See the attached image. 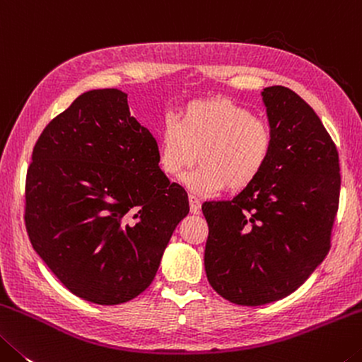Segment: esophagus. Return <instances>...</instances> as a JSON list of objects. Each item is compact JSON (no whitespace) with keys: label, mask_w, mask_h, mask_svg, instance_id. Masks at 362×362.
<instances>
[{"label":"esophagus","mask_w":362,"mask_h":362,"mask_svg":"<svg viewBox=\"0 0 362 362\" xmlns=\"http://www.w3.org/2000/svg\"><path fill=\"white\" fill-rule=\"evenodd\" d=\"M189 206H191L192 215H199L200 206H202V204H200V200L195 197V195H189Z\"/></svg>","instance_id":"esophagus-1"}]
</instances>
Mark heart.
Segmentation results:
<instances>
[{"label": "heart", "mask_w": 362, "mask_h": 362, "mask_svg": "<svg viewBox=\"0 0 362 362\" xmlns=\"http://www.w3.org/2000/svg\"><path fill=\"white\" fill-rule=\"evenodd\" d=\"M274 134L268 122L253 117L228 98L195 99L187 103L177 122L167 118L158 129V167L182 177L189 191L216 194L224 187L240 192L250 187L269 162Z\"/></svg>", "instance_id": "heart-1"}]
</instances>
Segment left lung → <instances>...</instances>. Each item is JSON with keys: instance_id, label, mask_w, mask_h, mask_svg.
Here are the masks:
<instances>
[{"instance_id": "left-lung-1", "label": "left lung", "mask_w": 362, "mask_h": 362, "mask_svg": "<svg viewBox=\"0 0 362 362\" xmlns=\"http://www.w3.org/2000/svg\"><path fill=\"white\" fill-rule=\"evenodd\" d=\"M262 99L274 134L268 165L233 200L202 205L206 277L244 306L287 297L324 262L340 195L339 153L316 112L286 86Z\"/></svg>"}]
</instances>
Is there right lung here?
<instances>
[{
    "instance_id": "1",
    "label": "right lung",
    "mask_w": 362,
    "mask_h": 362,
    "mask_svg": "<svg viewBox=\"0 0 362 362\" xmlns=\"http://www.w3.org/2000/svg\"><path fill=\"white\" fill-rule=\"evenodd\" d=\"M120 90L83 93L35 144L25 185L33 250L76 297L120 305L151 286L189 213L157 141Z\"/></svg>"
}]
</instances>
